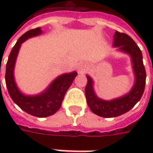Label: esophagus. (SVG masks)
<instances>
[{
  "label": "esophagus",
  "mask_w": 153,
  "mask_h": 153,
  "mask_svg": "<svg viewBox=\"0 0 153 153\" xmlns=\"http://www.w3.org/2000/svg\"><path fill=\"white\" fill-rule=\"evenodd\" d=\"M86 70H87V67H86L85 65H82L79 67V72L80 73H84Z\"/></svg>",
  "instance_id": "34e87169"
}]
</instances>
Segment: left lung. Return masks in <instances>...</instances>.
Segmentation results:
<instances>
[{"label": "left lung", "mask_w": 153, "mask_h": 153, "mask_svg": "<svg viewBox=\"0 0 153 153\" xmlns=\"http://www.w3.org/2000/svg\"><path fill=\"white\" fill-rule=\"evenodd\" d=\"M114 47H118L119 49L132 57L133 66L135 74V83L132 90L123 97L113 100H100L94 94L93 89V82L88 76V82L85 88V95L87 103L89 108L94 114L103 117H115L126 113L132 109L142 96L146 85V70L142 60V53L137 44L129 36L125 33L116 31L114 36Z\"/></svg>", "instance_id": "left-lung-1"}]
</instances>
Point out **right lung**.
I'll return each instance as SVG.
<instances>
[{
  "label": "right lung",
  "mask_w": 153,
  "mask_h": 153,
  "mask_svg": "<svg viewBox=\"0 0 153 153\" xmlns=\"http://www.w3.org/2000/svg\"><path fill=\"white\" fill-rule=\"evenodd\" d=\"M41 33V29L36 28L27 31L19 37L9 54L8 60L7 62L6 66L5 80L9 95L23 111L35 117H46L53 115L60 108L65 94L70 86L73 82V80L76 76L77 73L71 72L64 74L57 77L44 93L37 96H25L21 94L15 84L13 78V68L19 49L20 48L21 43L24 42L25 40L37 36Z\"/></svg>",
  "instance_id": "right-lung-1"
}]
</instances>
